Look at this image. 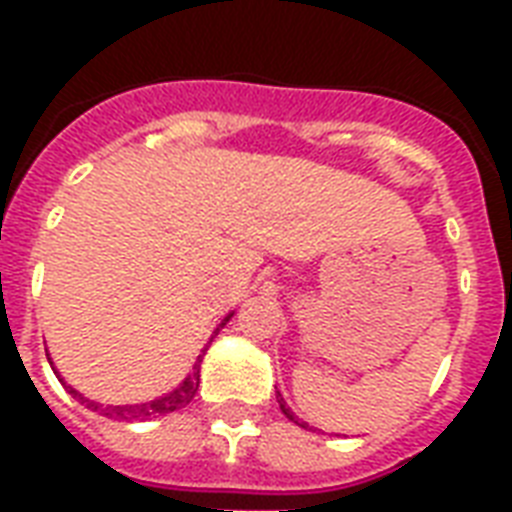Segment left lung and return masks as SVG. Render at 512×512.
Wrapping results in <instances>:
<instances>
[{
	"mask_svg": "<svg viewBox=\"0 0 512 512\" xmlns=\"http://www.w3.org/2000/svg\"><path fill=\"white\" fill-rule=\"evenodd\" d=\"M276 401H279L281 412L287 414V417H289V420H292V422H297V420H295V414H292V409H289V406H287V401H284V398H281L279 390H276ZM297 425H303V428H308V425H305V422H297Z\"/></svg>",
	"mask_w": 512,
	"mask_h": 512,
	"instance_id": "left-lung-1",
	"label": "left lung"
}]
</instances>
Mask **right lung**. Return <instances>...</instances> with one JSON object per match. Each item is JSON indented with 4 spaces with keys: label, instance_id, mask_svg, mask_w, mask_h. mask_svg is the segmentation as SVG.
Here are the masks:
<instances>
[{
    "label": "right lung",
    "instance_id": "add662e5",
    "mask_svg": "<svg viewBox=\"0 0 512 512\" xmlns=\"http://www.w3.org/2000/svg\"><path fill=\"white\" fill-rule=\"evenodd\" d=\"M233 316V313H231ZM231 316H225L223 324L220 327H225V321L231 319ZM220 327L215 329V335L220 332ZM212 342V340H209ZM207 350V348H204ZM201 350V353H204ZM201 361V356H199ZM199 361H196V366H193V372L185 377L180 385H177L172 393H167V396L162 398H154V401H146V404H130V406H100L95 404V401H90V398H84L82 393H76L74 388H68V393L76 398V401H82V404H87V409H92V412H100L106 414V417H114V420H151V417H162V414H170V412H177V409H183V406H188L193 401V396H196V390H199ZM58 374V372H55ZM60 380V374H58Z\"/></svg>",
    "mask_w": 512,
    "mask_h": 512
}]
</instances>
